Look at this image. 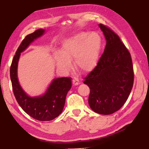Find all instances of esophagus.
<instances>
[{
    "label": "esophagus",
    "mask_w": 149,
    "mask_h": 149,
    "mask_svg": "<svg viewBox=\"0 0 149 149\" xmlns=\"http://www.w3.org/2000/svg\"><path fill=\"white\" fill-rule=\"evenodd\" d=\"M79 83H80V82H79V79H78V78H74L73 79V85L77 86V85H78Z\"/></svg>",
    "instance_id": "1"
}]
</instances>
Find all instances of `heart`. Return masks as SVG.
Segmentation results:
<instances>
[{
    "mask_svg": "<svg viewBox=\"0 0 149 149\" xmlns=\"http://www.w3.org/2000/svg\"><path fill=\"white\" fill-rule=\"evenodd\" d=\"M102 45V40L98 33L82 32L66 39L61 45V53H56V63L63 71H68L74 58L76 68L83 73L93 71L97 65Z\"/></svg>",
    "mask_w": 149,
    "mask_h": 149,
    "instance_id": "1",
    "label": "heart"
}]
</instances>
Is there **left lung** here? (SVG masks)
<instances>
[{
	"instance_id": "8db88e82",
	"label": "left lung",
	"mask_w": 149,
	"mask_h": 149,
	"mask_svg": "<svg viewBox=\"0 0 149 149\" xmlns=\"http://www.w3.org/2000/svg\"><path fill=\"white\" fill-rule=\"evenodd\" d=\"M106 40L97 65L84 78L90 89L88 102L96 113L109 115L119 110L127 101L134 84L130 54L119 36L107 26L99 25Z\"/></svg>"
}]
</instances>
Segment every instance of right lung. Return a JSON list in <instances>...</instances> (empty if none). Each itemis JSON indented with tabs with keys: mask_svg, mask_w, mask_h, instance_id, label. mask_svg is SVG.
Here are the masks:
<instances>
[{
	"mask_svg": "<svg viewBox=\"0 0 149 149\" xmlns=\"http://www.w3.org/2000/svg\"><path fill=\"white\" fill-rule=\"evenodd\" d=\"M44 33L45 30L40 29L26 35L22 40L12 60L10 74L13 94L22 109L35 119L47 121L57 118L62 112L66 94L72 86L71 78L64 77L54 79L43 96L33 97L28 96L22 89L17 78V66L20 53Z\"/></svg>",
	"mask_w": 149,
	"mask_h": 149,
	"instance_id": "add662e5",
	"label": "right lung"
}]
</instances>
